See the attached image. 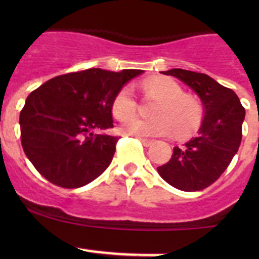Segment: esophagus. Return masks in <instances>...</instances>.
<instances>
[{"label":"esophagus","instance_id":"34e87169","mask_svg":"<svg viewBox=\"0 0 259 259\" xmlns=\"http://www.w3.org/2000/svg\"><path fill=\"white\" fill-rule=\"evenodd\" d=\"M139 140L141 141V144H143L144 146H150L153 144V140H149V139H139Z\"/></svg>","mask_w":259,"mask_h":259}]
</instances>
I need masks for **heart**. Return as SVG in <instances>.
I'll return each mask as SVG.
<instances>
[{
	"label": "heart",
	"instance_id": "b5f03b06",
	"mask_svg": "<svg viewBox=\"0 0 259 259\" xmlns=\"http://www.w3.org/2000/svg\"><path fill=\"white\" fill-rule=\"evenodd\" d=\"M146 95L159 101L152 110L153 118L132 116L123 122L120 131L137 137L167 136L174 132L184 136L198 127L202 119V107L194 98L184 95L182 87L170 77H150L143 83ZM137 101L134 89L123 87L115 95L111 104L113 115L119 120L135 114Z\"/></svg>",
	"mask_w": 259,
	"mask_h": 259
}]
</instances>
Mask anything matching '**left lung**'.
I'll use <instances>...</instances> for the list:
<instances>
[{
  "label": "left lung",
  "mask_w": 259,
  "mask_h": 259,
  "mask_svg": "<svg viewBox=\"0 0 259 259\" xmlns=\"http://www.w3.org/2000/svg\"><path fill=\"white\" fill-rule=\"evenodd\" d=\"M162 74L178 77L197 93L205 110L198 135L175 146L171 159L157 167L163 180L185 192L202 191L226 171L239 150L245 109L232 89L206 74L172 68Z\"/></svg>",
  "instance_id": "8db88e82"
}]
</instances>
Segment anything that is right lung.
I'll list each match as a JSON object with an SVG mask.
<instances>
[{"label":"right lung","mask_w":259,"mask_h":259,"mask_svg":"<svg viewBox=\"0 0 259 259\" xmlns=\"http://www.w3.org/2000/svg\"><path fill=\"white\" fill-rule=\"evenodd\" d=\"M140 74L143 70L89 68L53 77L29 93L19 116L20 140L45 179L79 188L106 170L119 137L93 131L114 127V97Z\"/></svg>","instance_id":"right-lung-1"}]
</instances>
